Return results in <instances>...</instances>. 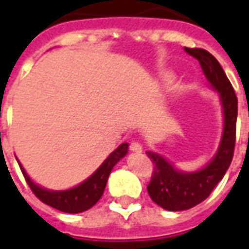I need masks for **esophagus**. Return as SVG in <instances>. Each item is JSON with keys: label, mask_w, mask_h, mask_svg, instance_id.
<instances>
[{"label": "esophagus", "mask_w": 249, "mask_h": 249, "mask_svg": "<svg viewBox=\"0 0 249 249\" xmlns=\"http://www.w3.org/2000/svg\"><path fill=\"white\" fill-rule=\"evenodd\" d=\"M129 149L132 152H135V153H141L142 152V146L139 142H130Z\"/></svg>", "instance_id": "obj_1"}]
</instances>
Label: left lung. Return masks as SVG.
Instances as JSON below:
<instances>
[{
	"label": "left lung",
	"instance_id": "8db88e82",
	"mask_svg": "<svg viewBox=\"0 0 249 249\" xmlns=\"http://www.w3.org/2000/svg\"><path fill=\"white\" fill-rule=\"evenodd\" d=\"M184 51L200 62L209 87L219 93L223 112V133L214 156L201 169L195 172L180 171L161 155L146 152L155 165L151 183L146 189L152 200L167 211H185L208 197L217 183L224 178L235 149L237 97L228 77L209 52L198 48H184Z\"/></svg>",
	"mask_w": 249,
	"mask_h": 249
}]
</instances>
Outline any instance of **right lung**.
<instances>
[{
  "label": "right lung",
  "mask_w": 249,
  "mask_h": 249,
  "mask_svg": "<svg viewBox=\"0 0 249 249\" xmlns=\"http://www.w3.org/2000/svg\"><path fill=\"white\" fill-rule=\"evenodd\" d=\"M128 148H129V144L123 142L121 145L117 146V149H114L104 160L103 164L87 180H84L81 184H78L71 189H65V191H52V189H46V188L36 184L29 178V175L21 165V162L18 160L17 161H18L21 171L24 173L25 180L28 181V185L42 203L51 205L61 212H66V213H80V212L92 208L93 205L101 198L104 189L107 187L109 175L112 172L114 165L123 157L126 156Z\"/></svg>",
  "instance_id": "right-lung-1"
}]
</instances>
